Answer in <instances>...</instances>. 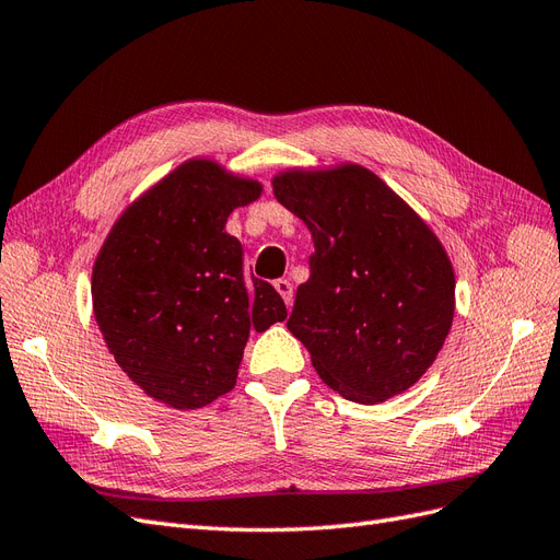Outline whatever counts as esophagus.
<instances>
[{
    "instance_id": "esophagus-1",
    "label": "esophagus",
    "mask_w": 560,
    "mask_h": 560,
    "mask_svg": "<svg viewBox=\"0 0 560 560\" xmlns=\"http://www.w3.org/2000/svg\"><path fill=\"white\" fill-rule=\"evenodd\" d=\"M276 284V290H278V294L284 299V303H287V308H292V301H294V287H292V282L287 280V278H280V280H276L273 282Z\"/></svg>"
}]
</instances>
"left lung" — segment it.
Listing matches in <instances>:
<instances>
[{
    "label": "left lung",
    "mask_w": 560,
    "mask_h": 560,
    "mask_svg": "<svg viewBox=\"0 0 560 560\" xmlns=\"http://www.w3.org/2000/svg\"><path fill=\"white\" fill-rule=\"evenodd\" d=\"M278 202L311 229V278L287 319L313 366L350 401L409 389L451 331L455 276L432 229L362 165L287 171Z\"/></svg>",
    "instance_id": "8db88e82"
}]
</instances>
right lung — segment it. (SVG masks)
<instances>
[{"instance_id": "1", "label": "right lung", "mask_w": 560, "mask_h": 560, "mask_svg": "<svg viewBox=\"0 0 560 560\" xmlns=\"http://www.w3.org/2000/svg\"><path fill=\"white\" fill-rule=\"evenodd\" d=\"M261 184L191 159L116 219L93 266V313L126 376L173 409H200L238 378L249 331L287 317L259 278L245 280L229 214Z\"/></svg>"}]
</instances>
